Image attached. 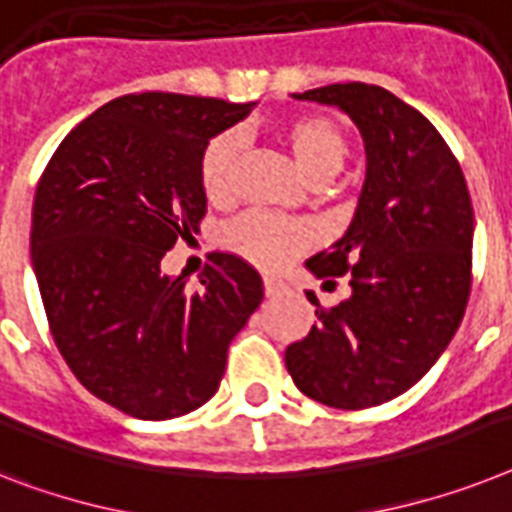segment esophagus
<instances>
[{
    "mask_svg": "<svg viewBox=\"0 0 512 512\" xmlns=\"http://www.w3.org/2000/svg\"><path fill=\"white\" fill-rule=\"evenodd\" d=\"M280 290H282V282L274 280V277H269V274H266V277H264L266 298H274V295H280Z\"/></svg>",
    "mask_w": 512,
    "mask_h": 512,
    "instance_id": "34e87169",
    "label": "esophagus"
}]
</instances>
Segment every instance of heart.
Here are the masks:
<instances>
[{"instance_id":"1","label":"heart","mask_w":512,"mask_h":512,"mask_svg":"<svg viewBox=\"0 0 512 512\" xmlns=\"http://www.w3.org/2000/svg\"><path fill=\"white\" fill-rule=\"evenodd\" d=\"M280 138L311 185L327 183L348 156L345 133L335 120H329L324 114H298L293 120L282 122ZM238 151L240 135L235 130L217 133L201 151L198 180H201L204 196L214 204H225L232 196ZM311 240H314V232L303 222L269 217L261 211H248L243 217L232 219L222 230V246L266 269L280 266L295 253L306 251Z\"/></svg>"}]
</instances>
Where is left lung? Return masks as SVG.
Segmentation results:
<instances>
[{
	"label": "left lung",
	"instance_id": "obj_1",
	"mask_svg": "<svg viewBox=\"0 0 512 512\" xmlns=\"http://www.w3.org/2000/svg\"><path fill=\"white\" fill-rule=\"evenodd\" d=\"M348 114L366 146L356 217L306 266L345 277L350 295L322 308L303 340L287 345L295 387L342 411L382 405L411 390L458 332L471 293L474 206L445 138L418 109L369 83L293 94Z\"/></svg>",
	"mask_w": 512,
	"mask_h": 512
}]
</instances>
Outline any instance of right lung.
I'll return each instance as SVG.
<instances>
[{
    "mask_svg": "<svg viewBox=\"0 0 512 512\" xmlns=\"http://www.w3.org/2000/svg\"><path fill=\"white\" fill-rule=\"evenodd\" d=\"M253 104L128 94L75 125L33 201L31 261L59 353L117 411L164 421L219 390L232 337L264 282L232 253H209L201 290L162 274L164 253L206 214L201 151Z\"/></svg>",
    "mask_w": 512,
    "mask_h": 512,
    "instance_id": "obj_1",
    "label": "right lung"
}]
</instances>
